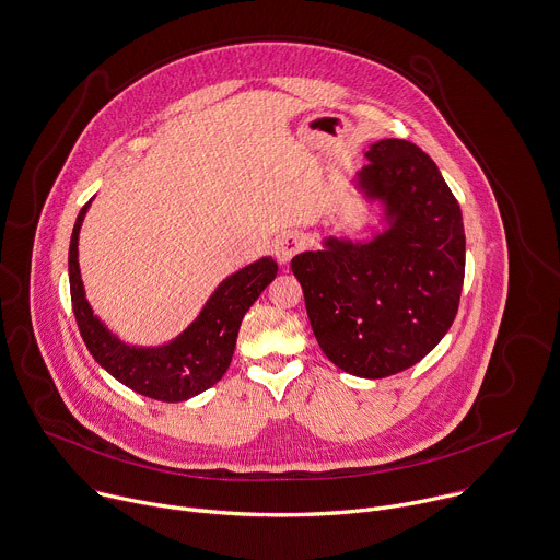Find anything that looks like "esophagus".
<instances>
[{
  "instance_id": "34e87169",
  "label": "esophagus",
  "mask_w": 560,
  "mask_h": 560,
  "mask_svg": "<svg viewBox=\"0 0 560 560\" xmlns=\"http://www.w3.org/2000/svg\"><path fill=\"white\" fill-rule=\"evenodd\" d=\"M302 249H304V238L298 232H287V234L278 236V241L273 245V254L280 265H287Z\"/></svg>"
}]
</instances>
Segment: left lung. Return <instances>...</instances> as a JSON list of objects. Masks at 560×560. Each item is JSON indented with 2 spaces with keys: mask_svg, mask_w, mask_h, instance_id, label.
<instances>
[{
  "mask_svg": "<svg viewBox=\"0 0 560 560\" xmlns=\"http://www.w3.org/2000/svg\"><path fill=\"white\" fill-rule=\"evenodd\" d=\"M358 174L386 205L388 230L366 245L328 238L291 260L324 355L382 380L423 360L455 322L464 273L462 207L415 143L382 139Z\"/></svg>",
  "mask_w": 560,
  "mask_h": 560,
  "instance_id": "1",
  "label": "left lung"
}]
</instances>
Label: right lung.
Returning <instances> with one entry per match:
<instances>
[{"label":"right lung","mask_w":560,"mask_h":560,"mask_svg":"<svg viewBox=\"0 0 560 560\" xmlns=\"http://www.w3.org/2000/svg\"><path fill=\"white\" fill-rule=\"evenodd\" d=\"M85 202L77 215L70 252V298L81 338L90 355L112 375L139 395L159 401H185L213 386L232 364L241 322L258 295L273 282L278 265L262 258L222 282L200 315L178 338L159 349H132L119 342L94 315L83 293L77 245Z\"/></svg>","instance_id":"right-lung-1"}]
</instances>
